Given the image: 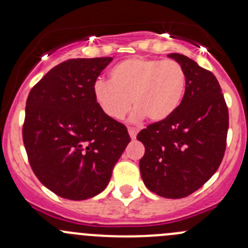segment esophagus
Here are the masks:
<instances>
[{"label": "esophagus", "mask_w": 248, "mask_h": 248, "mask_svg": "<svg viewBox=\"0 0 248 248\" xmlns=\"http://www.w3.org/2000/svg\"><path fill=\"white\" fill-rule=\"evenodd\" d=\"M128 133H129V137H131L132 139H136L138 131H137V129H134V128H128Z\"/></svg>", "instance_id": "34e87169"}]
</instances>
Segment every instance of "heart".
Instances as JSON below:
<instances>
[{
  "label": "heart",
  "mask_w": 248,
  "mask_h": 248,
  "mask_svg": "<svg viewBox=\"0 0 248 248\" xmlns=\"http://www.w3.org/2000/svg\"><path fill=\"white\" fill-rule=\"evenodd\" d=\"M186 92V73L172 60L131 57L115 64L109 82L99 80L93 97L99 109L112 120H122L133 104V120L146 117L161 122L170 117ZM132 102H130V99Z\"/></svg>",
  "instance_id": "1"
}]
</instances>
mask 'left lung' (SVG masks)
<instances>
[{"instance_id":"8db88e82","label":"left lung","mask_w":248,"mask_h":248,"mask_svg":"<svg viewBox=\"0 0 248 248\" xmlns=\"http://www.w3.org/2000/svg\"><path fill=\"white\" fill-rule=\"evenodd\" d=\"M186 73V92L176 111L149 124L137 139L145 146L140 174L157 196H189L218 169L227 145L228 107L216 77L181 54H169Z\"/></svg>"}]
</instances>
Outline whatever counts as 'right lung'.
I'll use <instances>...</instances> for the list:
<instances>
[{
    "mask_svg": "<svg viewBox=\"0 0 248 248\" xmlns=\"http://www.w3.org/2000/svg\"><path fill=\"white\" fill-rule=\"evenodd\" d=\"M112 57L72 59L32 87L22 140L39 181L57 196L85 201L104 191L131 138L97 106L93 86Z\"/></svg>",
    "mask_w": 248,
    "mask_h": 248,
    "instance_id": "obj_1",
    "label": "right lung"
}]
</instances>
